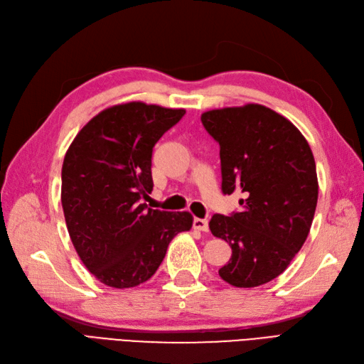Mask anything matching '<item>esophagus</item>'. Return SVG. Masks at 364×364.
<instances>
[{
    "label": "esophagus",
    "mask_w": 364,
    "mask_h": 364,
    "mask_svg": "<svg viewBox=\"0 0 364 364\" xmlns=\"http://www.w3.org/2000/svg\"><path fill=\"white\" fill-rule=\"evenodd\" d=\"M193 228L197 229V230H200V232H208V230H209L208 220L206 218H194Z\"/></svg>",
    "instance_id": "obj_1"
}]
</instances>
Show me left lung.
Listing matches in <instances>:
<instances>
[{"label": "left lung", "instance_id": "1", "mask_svg": "<svg viewBox=\"0 0 364 364\" xmlns=\"http://www.w3.org/2000/svg\"><path fill=\"white\" fill-rule=\"evenodd\" d=\"M200 118L220 146L222 191L245 194L240 213L209 222L232 249L218 274L234 287H258L289 267L310 232L318 196L313 151L293 123L262 105Z\"/></svg>", "mask_w": 364, "mask_h": 364}]
</instances>
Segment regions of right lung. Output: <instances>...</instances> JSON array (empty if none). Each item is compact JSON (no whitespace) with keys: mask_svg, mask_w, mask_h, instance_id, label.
I'll return each instance as SVG.
<instances>
[{"mask_svg":"<svg viewBox=\"0 0 364 364\" xmlns=\"http://www.w3.org/2000/svg\"><path fill=\"white\" fill-rule=\"evenodd\" d=\"M185 109L130 102L107 107L77 134L62 165V208L85 267L107 287L150 279L170 241L190 230V213L147 208L151 155Z\"/></svg>","mask_w":364,"mask_h":364,"instance_id":"add662e5","label":"right lung"}]
</instances>
